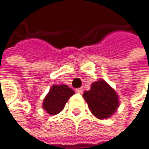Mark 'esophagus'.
I'll return each mask as SVG.
<instances>
[{"mask_svg": "<svg viewBox=\"0 0 149 149\" xmlns=\"http://www.w3.org/2000/svg\"><path fill=\"white\" fill-rule=\"evenodd\" d=\"M76 92L79 93V94H82V93H83V88H77V89H76Z\"/></svg>", "mask_w": 149, "mask_h": 149, "instance_id": "34e87169", "label": "esophagus"}]
</instances>
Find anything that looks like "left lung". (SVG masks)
Returning <instances> with one entry per match:
<instances>
[{"instance_id":"1","label":"left lung","mask_w":149,"mask_h":149,"mask_svg":"<svg viewBox=\"0 0 149 149\" xmlns=\"http://www.w3.org/2000/svg\"><path fill=\"white\" fill-rule=\"evenodd\" d=\"M91 113L98 119L111 117L119 106V97L115 90L104 80L92 83L88 91L83 94Z\"/></svg>"}]
</instances>
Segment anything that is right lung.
I'll return each instance as SVG.
<instances>
[{
  "mask_svg": "<svg viewBox=\"0 0 149 149\" xmlns=\"http://www.w3.org/2000/svg\"><path fill=\"white\" fill-rule=\"evenodd\" d=\"M74 91L66 85H54L45 97L43 108L51 115H55L63 110L64 105Z\"/></svg>",
  "mask_w": 149,
  "mask_h": 149,
  "instance_id": "obj_1",
  "label": "right lung"
}]
</instances>
